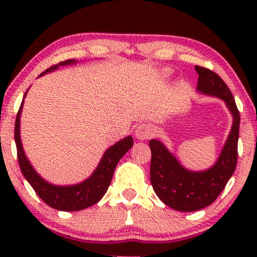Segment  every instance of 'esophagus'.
Masks as SVG:
<instances>
[{
    "label": "esophagus",
    "mask_w": 257,
    "mask_h": 257,
    "mask_svg": "<svg viewBox=\"0 0 257 257\" xmlns=\"http://www.w3.org/2000/svg\"><path fill=\"white\" fill-rule=\"evenodd\" d=\"M153 133H154L153 128L151 127L150 125L142 124V125L137 126V128L135 131V136L138 140H147L153 136Z\"/></svg>",
    "instance_id": "34e87169"
}]
</instances>
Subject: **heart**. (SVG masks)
Wrapping results in <instances>:
<instances>
[{"label":"heart","mask_w":257,"mask_h":257,"mask_svg":"<svg viewBox=\"0 0 257 257\" xmlns=\"http://www.w3.org/2000/svg\"><path fill=\"white\" fill-rule=\"evenodd\" d=\"M164 75H165V76H168V75H170V70H165V71H164Z\"/></svg>","instance_id":"b5f03b06"}]
</instances>
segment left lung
Masks as SVG:
<instances>
[{"mask_svg":"<svg viewBox=\"0 0 257 257\" xmlns=\"http://www.w3.org/2000/svg\"><path fill=\"white\" fill-rule=\"evenodd\" d=\"M195 70L199 75L196 90L222 99L233 115V125L216 163L205 171L187 170L163 143L150 140L151 184L158 198L179 212H195L212 205L226 187L237 163L240 112L233 94L215 72L198 65Z\"/></svg>","mask_w":257,"mask_h":257,"instance_id":"8db88e82","label":"left lung"}]
</instances>
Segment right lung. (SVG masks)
Wrapping results in <instances>:
<instances>
[{"label":"right lung","mask_w":257,"mask_h":257,"mask_svg":"<svg viewBox=\"0 0 257 257\" xmlns=\"http://www.w3.org/2000/svg\"><path fill=\"white\" fill-rule=\"evenodd\" d=\"M76 59H68V61L58 63L57 65H52L51 68L45 70L40 76H43L48 72H52L58 69V66L76 64ZM28 92V91H27ZM24 93L23 100L21 103L20 110L17 112L15 121V143L17 149V158L21 171L27 179V181L31 185L37 195L50 206L51 208L63 210V212H76V210L85 209L87 207L94 205L103 198L106 193L108 186L111 184L113 177L115 166L122 156L133 146V138L131 136L125 137L124 139L119 140L105 151L101 159L98 164L96 170L85 180L76 185L58 186L52 185L47 180H44L40 174L35 171L33 165L30 164L26 153H24L22 142H21V113H22L24 98L27 96Z\"/></svg>","instance_id":"add662e5"}]
</instances>
